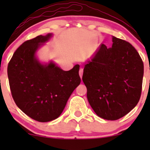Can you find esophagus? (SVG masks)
Here are the masks:
<instances>
[{
  "label": "esophagus",
  "instance_id": "1",
  "mask_svg": "<svg viewBox=\"0 0 150 150\" xmlns=\"http://www.w3.org/2000/svg\"><path fill=\"white\" fill-rule=\"evenodd\" d=\"M79 75H80V78L82 79V75H83V68H81L80 69V70H79Z\"/></svg>",
  "mask_w": 150,
  "mask_h": 150
}]
</instances>
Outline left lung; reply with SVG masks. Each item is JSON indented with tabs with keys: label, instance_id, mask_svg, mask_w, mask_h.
<instances>
[{
	"label": "left lung",
	"instance_id": "1",
	"mask_svg": "<svg viewBox=\"0 0 150 150\" xmlns=\"http://www.w3.org/2000/svg\"><path fill=\"white\" fill-rule=\"evenodd\" d=\"M112 47L101 44L85 65L82 81L87 97L98 116L118 120L137 104L141 96L144 65L130 43L115 37Z\"/></svg>",
	"mask_w": 150,
	"mask_h": 150
}]
</instances>
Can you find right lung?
<instances>
[{"instance_id":"1","label":"right lung","mask_w":150,"mask_h":150,"mask_svg":"<svg viewBox=\"0 0 150 150\" xmlns=\"http://www.w3.org/2000/svg\"><path fill=\"white\" fill-rule=\"evenodd\" d=\"M51 37V34H48L26 41L15 51L8 65L10 88L15 104L39 122L57 118L81 82L79 65L64 71L53 63L42 65L37 61L36 51Z\"/></svg>"}]
</instances>
